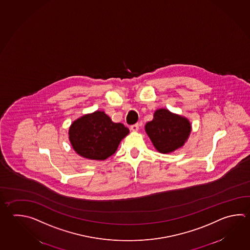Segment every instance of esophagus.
Instances as JSON below:
<instances>
[{"label": "esophagus", "instance_id": "1", "mask_svg": "<svg viewBox=\"0 0 250 250\" xmlns=\"http://www.w3.org/2000/svg\"><path fill=\"white\" fill-rule=\"evenodd\" d=\"M131 130H132V132H138V130H139V125L135 124V125H131Z\"/></svg>", "mask_w": 250, "mask_h": 250}]
</instances>
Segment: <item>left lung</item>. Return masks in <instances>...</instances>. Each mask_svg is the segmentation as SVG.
Returning a JSON list of instances; mask_svg holds the SVG:
<instances>
[{
    "instance_id": "obj_1",
    "label": "left lung",
    "mask_w": 250,
    "mask_h": 250,
    "mask_svg": "<svg viewBox=\"0 0 250 250\" xmlns=\"http://www.w3.org/2000/svg\"><path fill=\"white\" fill-rule=\"evenodd\" d=\"M192 125L183 116L170 112L166 108H158L153 120L145 125V131L156 150L169 154L184 146L188 140Z\"/></svg>"
}]
</instances>
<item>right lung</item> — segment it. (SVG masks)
Wrapping results in <instances>:
<instances>
[{"label": "right lung", "mask_w": 250, "mask_h": 250, "mask_svg": "<svg viewBox=\"0 0 250 250\" xmlns=\"http://www.w3.org/2000/svg\"><path fill=\"white\" fill-rule=\"evenodd\" d=\"M129 132L123 124L114 123L104 111L96 110L73 121L68 134L78 155L89 160L103 161L113 155Z\"/></svg>", "instance_id": "add662e5"}]
</instances>
